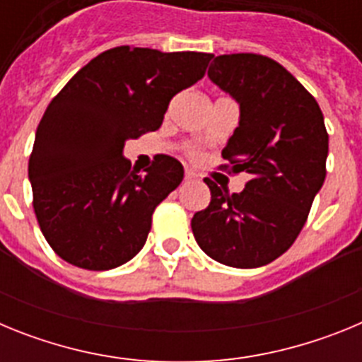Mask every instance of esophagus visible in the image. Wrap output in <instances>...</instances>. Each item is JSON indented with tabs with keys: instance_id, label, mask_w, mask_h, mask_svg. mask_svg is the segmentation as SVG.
<instances>
[{
	"instance_id": "esophagus-1",
	"label": "esophagus",
	"mask_w": 362,
	"mask_h": 362,
	"mask_svg": "<svg viewBox=\"0 0 362 362\" xmlns=\"http://www.w3.org/2000/svg\"><path fill=\"white\" fill-rule=\"evenodd\" d=\"M185 179H187V181H194V179H197L196 172H192V170H187V172H185Z\"/></svg>"
}]
</instances>
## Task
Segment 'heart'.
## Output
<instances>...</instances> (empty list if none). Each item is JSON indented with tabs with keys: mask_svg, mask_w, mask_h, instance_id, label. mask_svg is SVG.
<instances>
[{
	"mask_svg": "<svg viewBox=\"0 0 362 362\" xmlns=\"http://www.w3.org/2000/svg\"><path fill=\"white\" fill-rule=\"evenodd\" d=\"M192 156H194V153H192Z\"/></svg>",
	"mask_w": 362,
	"mask_h": 362,
	"instance_id": "b5f03b06",
	"label": "heart"
}]
</instances>
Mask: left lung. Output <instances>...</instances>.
<instances>
[{
    "label": "left lung",
    "instance_id": "8db88e82",
    "mask_svg": "<svg viewBox=\"0 0 362 362\" xmlns=\"http://www.w3.org/2000/svg\"><path fill=\"white\" fill-rule=\"evenodd\" d=\"M209 78L239 103V127L223 159L250 181L228 194L209 177L210 204L192 217L204 254L233 268H257L288 250L326 177L328 132L313 95L288 70L259 54L217 56Z\"/></svg>",
    "mask_w": 362,
    "mask_h": 362
}]
</instances>
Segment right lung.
<instances>
[{
  "instance_id": "obj_1",
  "label": "right lung",
  "mask_w": 362,
  "mask_h": 362,
  "mask_svg": "<svg viewBox=\"0 0 362 362\" xmlns=\"http://www.w3.org/2000/svg\"><path fill=\"white\" fill-rule=\"evenodd\" d=\"M212 57L116 47L83 66L50 101L28 179L41 232L66 263L110 270L145 246L153 210L185 170L159 153L139 174L123 158L124 141L158 130L170 99L199 81Z\"/></svg>"
}]
</instances>
